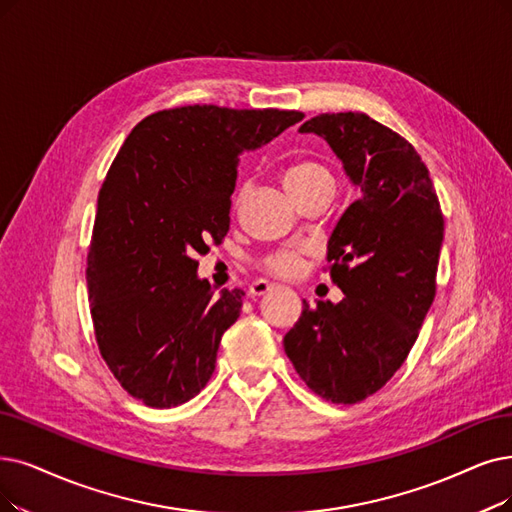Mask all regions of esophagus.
<instances>
[{"label": "esophagus", "mask_w": 512, "mask_h": 512, "mask_svg": "<svg viewBox=\"0 0 512 512\" xmlns=\"http://www.w3.org/2000/svg\"><path fill=\"white\" fill-rule=\"evenodd\" d=\"M271 290H273V283L264 281V279H258V281H254V283L250 285V296H252V298H258V296L269 294Z\"/></svg>", "instance_id": "esophagus-1"}]
</instances>
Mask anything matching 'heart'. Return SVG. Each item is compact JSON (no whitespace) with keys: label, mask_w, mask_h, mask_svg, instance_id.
Instances as JSON below:
<instances>
[{"label":"heart","mask_w":512,"mask_h":512,"mask_svg":"<svg viewBox=\"0 0 512 512\" xmlns=\"http://www.w3.org/2000/svg\"><path fill=\"white\" fill-rule=\"evenodd\" d=\"M285 187L292 195H302L317 189H334L336 187V176L330 166H325L321 161L315 159H302L292 163V166L283 174ZM304 245H288V248H279L262 256L258 260V267L275 277H294L306 256Z\"/></svg>","instance_id":"obj_1"}]
</instances>
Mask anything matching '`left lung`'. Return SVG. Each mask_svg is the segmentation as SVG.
I'll return each mask as SVG.
<instances>
[{"label":"left lung","instance_id":"8db88e82","mask_svg":"<svg viewBox=\"0 0 512 512\" xmlns=\"http://www.w3.org/2000/svg\"><path fill=\"white\" fill-rule=\"evenodd\" d=\"M361 189L327 241L338 304L302 302L285 355L315 395L338 405L367 399L410 355L437 292L443 214L433 180L403 136L365 113L304 121Z\"/></svg>","mask_w":512,"mask_h":512}]
</instances>
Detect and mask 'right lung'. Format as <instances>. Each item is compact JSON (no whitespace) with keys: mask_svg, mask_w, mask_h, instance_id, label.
Here are the masks:
<instances>
[{"mask_svg":"<svg viewBox=\"0 0 512 512\" xmlns=\"http://www.w3.org/2000/svg\"><path fill=\"white\" fill-rule=\"evenodd\" d=\"M302 117L187 105L145 117L121 145L98 193L86 277L98 351L134 399L176 407L212 378L245 294L216 298L195 254L229 233L239 157Z\"/></svg>","mask_w":512,"mask_h":512,"instance_id":"add662e5","label":"right lung"}]
</instances>
